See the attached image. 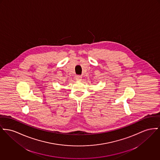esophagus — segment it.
<instances>
[{"mask_svg": "<svg viewBox=\"0 0 160 160\" xmlns=\"http://www.w3.org/2000/svg\"><path fill=\"white\" fill-rule=\"evenodd\" d=\"M82 77L81 76H80V75H77L76 76V77H75V79H76V80L77 81H80L81 80H82Z\"/></svg>", "mask_w": 160, "mask_h": 160, "instance_id": "esophagus-1", "label": "esophagus"}]
</instances>
